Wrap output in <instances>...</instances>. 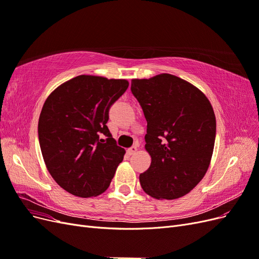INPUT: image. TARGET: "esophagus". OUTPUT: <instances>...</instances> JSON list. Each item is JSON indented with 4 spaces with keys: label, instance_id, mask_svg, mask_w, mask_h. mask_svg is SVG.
<instances>
[{
    "label": "esophagus",
    "instance_id": "esophagus-1",
    "mask_svg": "<svg viewBox=\"0 0 259 259\" xmlns=\"http://www.w3.org/2000/svg\"><path fill=\"white\" fill-rule=\"evenodd\" d=\"M136 151H137V147L136 146H132L131 148L127 149V153L128 154H133V153H135Z\"/></svg>",
    "mask_w": 259,
    "mask_h": 259
}]
</instances>
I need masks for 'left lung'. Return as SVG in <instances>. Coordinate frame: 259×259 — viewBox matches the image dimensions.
I'll return each mask as SVG.
<instances>
[{"instance_id":"left-lung-1","label":"left lung","mask_w":259,"mask_h":259,"mask_svg":"<svg viewBox=\"0 0 259 259\" xmlns=\"http://www.w3.org/2000/svg\"><path fill=\"white\" fill-rule=\"evenodd\" d=\"M131 90L146 117L145 148L151 156L140 186L158 200L184 197L209 166L216 136L213 107L198 88L168 73L133 79Z\"/></svg>"}]
</instances>
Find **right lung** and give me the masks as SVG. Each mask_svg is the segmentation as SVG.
I'll list each match as a JSON object with an SVG mask.
<instances>
[{
    "label": "right lung",
    "instance_id": "add662e5",
    "mask_svg": "<svg viewBox=\"0 0 259 259\" xmlns=\"http://www.w3.org/2000/svg\"><path fill=\"white\" fill-rule=\"evenodd\" d=\"M128 88L122 79L79 75L45 100L38 142L45 165L62 189L80 198L105 192L125 150L109 132V109ZM105 135L107 138L100 140Z\"/></svg>",
    "mask_w": 259,
    "mask_h": 259
}]
</instances>
